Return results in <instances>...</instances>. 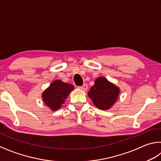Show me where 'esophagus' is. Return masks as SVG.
Masks as SVG:
<instances>
[{"label":"esophagus","instance_id":"esophagus-1","mask_svg":"<svg viewBox=\"0 0 161 161\" xmlns=\"http://www.w3.org/2000/svg\"><path fill=\"white\" fill-rule=\"evenodd\" d=\"M80 88H81V89H82V90L86 91V90H87V88H88V86H87L86 84H84L82 86H80Z\"/></svg>","mask_w":161,"mask_h":161}]
</instances>
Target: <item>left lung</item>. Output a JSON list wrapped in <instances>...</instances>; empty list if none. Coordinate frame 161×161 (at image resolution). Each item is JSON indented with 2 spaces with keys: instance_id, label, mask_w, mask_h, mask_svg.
<instances>
[{
  "instance_id": "8db88e82",
  "label": "left lung",
  "mask_w": 161,
  "mask_h": 161,
  "mask_svg": "<svg viewBox=\"0 0 161 161\" xmlns=\"http://www.w3.org/2000/svg\"><path fill=\"white\" fill-rule=\"evenodd\" d=\"M119 89L104 77L97 78L89 92L88 96L100 109H108L117 99Z\"/></svg>"
}]
</instances>
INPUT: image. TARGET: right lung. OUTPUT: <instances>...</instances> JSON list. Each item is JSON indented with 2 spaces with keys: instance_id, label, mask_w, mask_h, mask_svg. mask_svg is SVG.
<instances>
[{
  "instance_id": "right-lung-1",
  "label": "right lung",
  "mask_w": 161,
  "mask_h": 161,
  "mask_svg": "<svg viewBox=\"0 0 161 161\" xmlns=\"http://www.w3.org/2000/svg\"><path fill=\"white\" fill-rule=\"evenodd\" d=\"M74 86L72 84L55 80L43 92V101L52 110L55 111L61 107Z\"/></svg>"
}]
</instances>
